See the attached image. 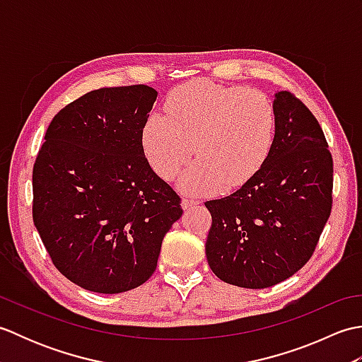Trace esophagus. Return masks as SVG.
Wrapping results in <instances>:
<instances>
[{
  "instance_id": "34e87169",
  "label": "esophagus",
  "mask_w": 362,
  "mask_h": 362,
  "mask_svg": "<svg viewBox=\"0 0 362 362\" xmlns=\"http://www.w3.org/2000/svg\"><path fill=\"white\" fill-rule=\"evenodd\" d=\"M199 202L197 201H194V199H191V197H185L182 201V206H183V210H189V209H193V206H196Z\"/></svg>"
}]
</instances>
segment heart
I'll return each instance as SVG.
<instances>
[{
  "mask_svg": "<svg viewBox=\"0 0 362 362\" xmlns=\"http://www.w3.org/2000/svg\"><path fill=\"white\" fill-rule=\"evenodd\" d=\"M276 112L258 90L194 81L174 88L165 117L153 113L143 129V149L161 179L182 180L188 193L240 188L255 177L272 151Z\"/></svg>",
  "mask_w": 362,
  "mask_h": 362,
  "instance_id": "1",
  "label": "heart"
}]
</instances>
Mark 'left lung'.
Wrapping results in <instances>:
<instances>
[{"label":"left lung","mask_w":362,"mask_h":362,"mask_svg":"<svg viewBox=\"0 0 362 362\" xmlns=\"http://www.w3.org/2000/svg\"><path fill=\"white\" fill-rule=\"evenodd\" d=\"M274 107L276 135L263 168L236 193L205 202L206 259L240 288H269L300 271L333 206V157L319 121L289 91H279Z\"/></svg>","instance_id":"1"}]
</instances>
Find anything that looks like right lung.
Listing matches in <instances>:
<instances>
[{
	"instance_id": "add662e5",
	"label": "right lung",
	"mask_w": 362,
	"mask_h": 362,
	"mask_svg": "<svg viewBox=\"0 0 362 362\" xmlns=\"http://www.w3.org/2000/svg\"><path fill=\"white\" fill-rule=\"evenodd\" d=\"M148 86L91 90L46 130L33 169V219L57 271L78 286L118 294L157 267L182 199L152 171L143 129Z\"/></svg>"
}]
</instances>
